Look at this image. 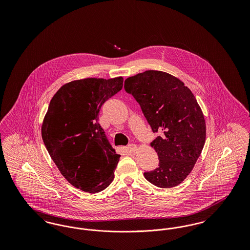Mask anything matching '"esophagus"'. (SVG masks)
I'll list each match as a JSON object with an SVG mask.
<instances>
[{
  "mask_svg": "<svg viewBox=\"0 0 250 250\" xmlns=\"http://www.w3.org/2000/svg\"><path fill=\"white\" fill-rule=\"evenodd\" d=\"M127 150H128L130 153L135 154V153L137 152V150H138V147H137L136 144H129V145L127 146Z\"/></svg>",
  "mask_w": 250,
  "mask_h": 250,
  "instance_id": "obj_1",
  "label": "esophagus"
}]
</instances>
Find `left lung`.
<instances>
[{
	"label": "left lung",
	"instance_id": "1",
	"mask_svg": "<svg viewBox=\"0 0 250 250\" xmlns=\"http://www.w3.org/2000/svg\"><path fill=\"white\" fill-rule=\"evenodd\" d=\"M125 90L140 104L153 132L162 133L151 143L158 167L144 172V177L161 188L178 186L190 173L205 143V120L196 97L176 77L156 70L127 78Z\"/></svg>",
	"mask_w": 250,
	"mask_h": 250
}]
</instances>
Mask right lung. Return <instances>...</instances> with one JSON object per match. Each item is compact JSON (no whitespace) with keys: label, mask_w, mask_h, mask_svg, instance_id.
<instances>
[{"label":"right lung","mask_w":250,"mask_h":250,"mask_svg":"<svg viewBox=\"0 0 250 250\" xmlns=\"http://www.w3.org/2000/svg\"><path fill=\"white\" fill-rule=\"evenodd\" d=\"M124 79L73 81L50 100L41 133L51 159L73 187L104 190L114 179L120 156L98 123L102 105L123 88Z\"/></svg>","instance_id":"obj_1"}]
</instances>
